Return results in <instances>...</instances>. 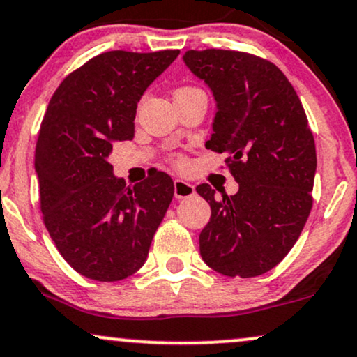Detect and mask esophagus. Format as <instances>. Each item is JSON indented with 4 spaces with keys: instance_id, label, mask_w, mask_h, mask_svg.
Returning a JSON list of instances; mask_svg holds the SVG:
<instances>
[{
    "instance_id": "obj_1",
    "label": "esophagus",
    "mask_w": 357,
    "mask_h": 357,
    "mask_svg": "<svg viewBox=\"0 0 357 357\" xmlns=\"http://www.w3.org/2000/svg\"><path fill=\"white\" fill-rule=\"evenodd\" d=\"M174 195L175 199H188V197L195 195V188L192 183L185 182V180L175 178L174 180Z\"/></svg>"
}]
</instances>
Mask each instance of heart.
I'll list each match as a JSON object with an SVG mask.
<instances>
[{
	"mask_svg": "<svg viewBox=\"0 0 357 357\" xmlns=\"http://www.w3.org/2000/svg\"><path fill=\"white\" fill-rule=\"evenodd\" d=\"M195 91H199V89H195V87H180V89L175 91V98H177V96H182V94H188V92H195Z\"/></svg>",
	"mask_w": 357,
	"mask_h": 357,
	"instance_id": "obj_1",
	"label": "heart"
}]
</instances>
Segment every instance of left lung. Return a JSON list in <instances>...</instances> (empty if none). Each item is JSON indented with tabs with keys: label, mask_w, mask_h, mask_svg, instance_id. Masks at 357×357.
<instances>
[{
	"label": "left lung",
	"mask_w": 357,
	"mask_h": 357,
	"mask_svg": "<svg viewBox=\"0 0 357 357\" xmlns=\"http://www.w3.org/2000/svg\"><path fill=\"white\" fill-rule=\"evenodd\" d=\"M183 63L212 91L217 114L205 147L227 152L238 192L197 187L212 217L200 255L225 276L270 271L288 255L313 206L316 147L296 91L270 61L248 52L187 51Z\"/></svg>",
	"instance_id": "8db88e82"
}]
</instances>
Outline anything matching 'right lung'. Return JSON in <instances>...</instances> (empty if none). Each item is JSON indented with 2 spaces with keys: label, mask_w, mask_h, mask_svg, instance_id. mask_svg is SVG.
<instances>
[{
  "label": "right lung",
  "mask_w": 357,
  "mask_h": 357,
  "mask_svg": "<svg viewBox=\"0 0 357 357\" xmlns=\"http://www.w3.org/2000/svg\"><path fill=\"white\" fill-rule=\"evenodd\" d=\"M178 52H102L61 82L44 114L34 153L44 225L86 278L134 275L174 197L164 172L126 187L109 155L134 137L137 102Z\"/></svg>",
  "instance_id": "add662e5"
}]
</instances>
